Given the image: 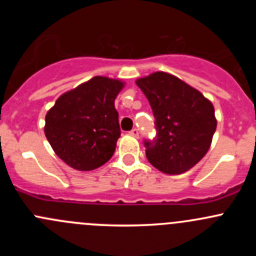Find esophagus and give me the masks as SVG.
Segmentation results:
<instances>
[{
	"label": "esophagus",
	"mask_w": 256,
	"mask_h": 256,
	"mask_svg": "<svg viewBox=\"0 0 256 256\" xmlns=\"http://www.w3.org/2000/svg\"><path fill=\"white\" fill-rule=\"evenodd\" d=\"M130 135L134 136V138H138V128H132V130L130 131Z\"/></svg>",
	"instance_id": "1"
}]
</instances>
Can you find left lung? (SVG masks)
<instances>
[{"instance_id":"1","label":"left lung","mask_w":256,"mask_h":256,"mask_svg":"<svg viewBox=\"0 0 256 256\" xmlns=\"http://www.w3.org/2000/svg\"><path fill=\"white\" fill-rule=\"evenodd\" d=\"M156 118V138L144 140L146 157L158 171L180 174L207 154L216 128L214 106L200 92L172 74L136 80Z\"/></svg>"}]
</instances>
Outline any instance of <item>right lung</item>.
Masks as SVG:
<instances>
[{
  "label": "right lung",
  "mask_w": 256,
  "mask_h": 256,
  "mask_svg": "<svg viewBox=\"0 0 256 256\" xmlns=\"http://www.w3.org/2000/svg\"><path fill=\"white\" fill-rule=\"evenodd\" d=\"M124 85L94 76L60 95L47 112L46 138L68 166L92 171L112 158L121 134L115 99Z\"/></svg>",
  "instance_id": "add662e5"
}]
</instances>
